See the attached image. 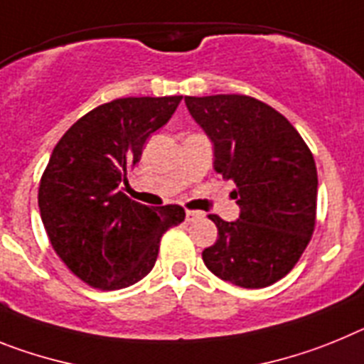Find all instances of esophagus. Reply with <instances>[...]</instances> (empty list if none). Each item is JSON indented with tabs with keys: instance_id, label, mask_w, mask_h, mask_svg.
I'll use <instances>...</instances> for the list:
<instances>
[{
	"instance_id": "34e87169",
	"label": "esophagus",
	"mask_w": 364,
	"mask_h": 364,
	"mask_svg": "<svg viewBox=\"0 0 364 364\" xmlns=\"http://www.w3.org/2000/svg\"><path fill=\"white\" fill-rule=\"evenodd\" d=\"M185 218L186 221H196V220H200V218H203V214L198 213V210H186Z\"/></svg>"
}]
</instances>
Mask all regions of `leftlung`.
<instances>
[{"mask_svg": "<svg viewBox=\"0 0 364 364\" xmlns=\"http://www.w3.org/2000/svg\"><path fill=\"white\" fill-rule=\"evenodd\" d=\"M210 139L214 170L235 183V221L210 214L218 240L203 262L218 278L247 289L286 277L315 229L317 168L291 122L245 95L185 97Z\"/></svg>", "mask_w": 364, "mask_h": 364, "instance_id": "8db88e82", "label": "left lung"}]
</instances>
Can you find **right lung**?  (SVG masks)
Returning <instances> with one entry per match:
<instances>
[{"label":"right lung","instance_id":"right-lung-1","mask_svg":"<svg viewBox=\"0 0 364 364\" xmlns=\"http://www.w3.org/2000/svg\"><path fill=\"white\" fill-rule=\"evenodd\" d=\"M183 97H128L78 119L50 154L38 207L50 245L80 280L122 289L146 277L161 236L185 220L179 205L146 207L122 194L146 139Z\"/></svg>","mask_w":364,"mask_h":364}]
</instances>
